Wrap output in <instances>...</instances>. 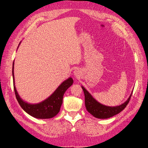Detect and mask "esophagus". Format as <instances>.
I'll list each match as a JSON object with an SVG mask.
<instances>
[{
	"instance_id": "34e87169",
	"label": "esophagus",
	"mask_w": 148,
	"mask_h": 148,
	"mask_svg": "<svg viewBox=\"0 0 148 148\" xmlns=\"http://www.w3.org/2000/svg\"><path fill=\"white\" fill-rule=\"evenodd\" d=\"M74 75H78V74H79V71L78 69H75V71H74Z\"/></svg>"
}]
</instances>
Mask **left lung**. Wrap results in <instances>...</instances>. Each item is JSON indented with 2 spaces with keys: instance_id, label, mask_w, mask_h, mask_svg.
Returning <instances> with one entry per match:
<instances>
[{
  "instance_id": "1",
  "label": "left lung",
  "mask_w": 148,
  "mask_h": 148,
  "mask_svg": "<svg viewBox=\"0 0 148 148\" xmlns=\"http://www.w3.org/2000/svg\"><path fill=\"white\" fill-rule=\"evenodd\" d=\"M82 88L84 92L85 106H86L88 112L94 117L99 119L109 118L120 113L126 107L130 101L132 94H133L132 92L126 102L116 107H108L99 103L91 96L84 87L82 86Z\"/></svg>"
}]
</instances>
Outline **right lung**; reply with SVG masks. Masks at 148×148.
Returning a JSON list of instances; mask_svg holds the SVG:
<instances>
[{
  "instance_id": "add662e5",
  "label": "right lung",
  "mask_w": 148,
  "mask_h": 148,
  "mask_svg": "<svg viewBox=\"0 0 148 148\" xmlns=\"http://www.w3.org/2000/svg\"><path fill=\"white\" fill-rule=\"evenodd\" d=\"M12 76L14 85V62L12 65ZM73 83V80L70 77L62 83L50 97L37 104H30L23 101L18 95L15 86H14V89L19 104L27 113L38 119H50L55 116L59 112L65 92Z\"/></svg>"
}]
</instances>
